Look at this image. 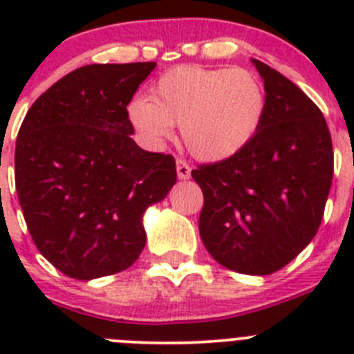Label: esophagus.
Returning a JSON list of instances; mask_svg holds the SVG:
<instances>
[{
  "mask_svg": "<svg viewBox=\"0 0 354 354\" xmlns=\"http://www.w3.org/2000/svg\"><path fill=\"white\" fill-rule=\"evenodd\" d=\"M177 175H179V179H189L192 177V168L180 158H177Z\"/></svg>",
  "mask_w": 354,
  "mask_h": 354,
  "instance_id": "34e87169",
  "label": "esophagus"
}]
</instances>
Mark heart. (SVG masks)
Instances as JSON below:
<instances>
[{
	"label": "heart",
	"instance_id": "heart-1",
	"mask_svg": "<svg viewBox=\"0 0 354 354\" xmlns=\"http://www.w3.org/2000/svg\"><path fill=\"white\" fill-rule=\"evenodd\" d=\"M266 106L261 80L246 68L180 65L156 81L150 99H133L127 117L149 145H162L174 136V126H180L195 158L221 161L252 142Z\"/></svg>",
	"mask_w": 354,
	"mask_h": 354
}]
</instances>
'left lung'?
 <instances>
[{
  "instance_id": "8db88e82",
  "label": "left lung",
  "mask_w": 354,
  "mask_h": 354,
  "mask_svg": "<svg viewBox=\"0 0 354 354\" xmlns=\"http://www.w3.org/2000/svg\"><path fill=\"white\" fill-rule=\"evenodd\" d=\"M264 80L266 115L252 142L192 171L204 193L200 237L216 262L271 274L305 248L323 221L333 147L321 109L280 72L252 60Z\"/></svg>"
}]
</instances>
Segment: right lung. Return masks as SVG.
<instances>
[{
    "mask_svg": "<svg viewBox=\"0 0 354 354\" xmlns=\"http://www.w3.org/2000/svg\"><path fill=\"white\" fill-rule=\"evenodd\" d=\"M156 62L68 72L28 109L15 189L31 239L77 280L120 273L145 246L142 216L177 180L170 154L140 149L127 104Z\"/></svg>",
    "mask_w": 354,
    "mask_h": 354,
    "instance_id": "add662e5",
    "label": "right lung"
}]
</instances>
